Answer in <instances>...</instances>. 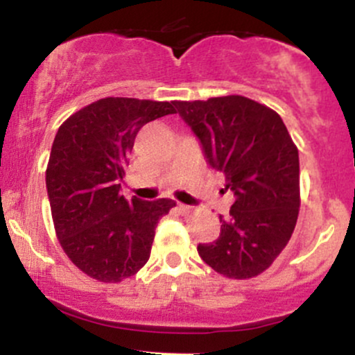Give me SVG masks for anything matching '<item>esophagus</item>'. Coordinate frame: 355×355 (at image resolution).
<instances>
[{
	"label": "esophagus",
	"mask_w": 355,
	"mask_h": 355,
	"mask_svg": "<svg viewBox=\"0 0 355 355\" xmlns=\"http://www.w3.org/2000/svg\"><path fill=\"white\" fill-rule=\"evenodd\" d=\"M178 210H180V214H190L191 207L190 205H185V203H178Z\"/></svg>",
	"instance_id": "obj_1"
}]
</instances>
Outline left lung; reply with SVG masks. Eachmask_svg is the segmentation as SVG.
Segmentation results:
<instances>
[{
  "mask_svg": "<svg viewBox=\"0 0 355 355\" xmlns=\"http://www.w3.org/2000/svg\"><path fill=\"white\" fill-rule=\"evenodd\" d=\"M173 105L235 198L230 217H220L218 239L198 243V255L229 279L262 274L299 215V152L287 126L274 110L240 95Z\"/></svg>",
  "mask_w": 355,
  "mask_h": 355,
  "instance_id": "obj_1",
  "label": "left lung"
}]
</instances>
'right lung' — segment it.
Wrapping results in <instances>:
<instances>
[{
  "label": "right lung",
  "instance_id": "1",
  "mask_svg": "<svg viewBox=\"0 0 355 355\" xmlns=\"http://www.w3.org/2000/svg\"><path fill=\"white\" fill-rule=\"evenodd\" d=\"M170 113L168 101L110 96L73 113L53 141L46 190L56 235L100 282H121L148 262L158 220L175 207L120 193L138 130Z\"/></svg>",
  "mask_w": 355,
  "mask_h": 355
}]
</instances>
